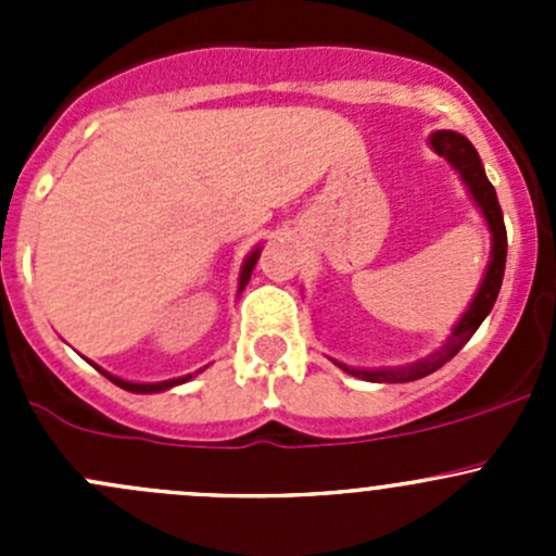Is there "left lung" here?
<instances>
[{"label": "left lung", "mask_w": 556, "mask_h": 556, "mask_svg": "<svg viewBox=\"0 0 556 556\" xmlns=\"http://www.w3.org/2000/svg\"><path fill=\"white\" fill-rule=\"evenodd\" d=\"M430 148L446 159L454 169L459 172L463 177L465 188L470 190L473 195L476 206L484 215L486 226H490L492 233V252H490V266H486L484 279H481L479 290H476L473 301L465 309L463 317L457 319V325L452 328L450 339L441 344V350H435L433 355L422 357L417 363H408V366L401 368H352L344 366V363H336L341 371L352 374L357 379H366V382H387V384H397V382H414V379H422L428 374L439 371L446 361H452L465 344H468L470 336L476 333L481 323H484L486 314L492 312L495 306L497 293H501L503 285V271H506V250H508V237H506V223H503V212L501 204H497V193L492 188V182L486 179L484 166H481L479 153H476L473 144L457 131H435L430 134Z\"/></svg>", "instance_id": "obj_1"}]
</instances>
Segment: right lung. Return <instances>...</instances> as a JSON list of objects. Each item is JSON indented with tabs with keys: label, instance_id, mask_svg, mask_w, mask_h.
<instances>
[{
	"label": "right lung",
	"instance_id": "obj_1",
	"mask_svg": "<svg viewBox=\"0 0 556 556\" xmlns=\"http://www.w3.org/2000/svg\"><path fill=\"white\" fill-rule=\"evenodd\" d=\"M257 257H261V247H257V250H252L250 255H247V261H244V266H242V274H239V293H242L244 290V285L250 282V274H252V268H255V263H257ZM99 368V366H97ZM99 371H102V368H99ZM106 379H110V382H115L117 387H123V390H128V392H161V390H169V387H177V384H185L188 382V379H193V374H188V377H177V379H169V382H150V384H137V382H126V379H117V377H112V374H106V371H102Z\"/></svg>",
	"mask_w": 556,
	"mask_h": 556
}]
</instances>
